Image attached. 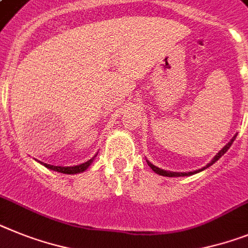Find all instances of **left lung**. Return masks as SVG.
Listing matches in <instances>:
<instances>
[{
	"label": "left lung",
	"mask_w": 248,
	"mask_h": 248,
	"mask_svg": "<svg viewBox=\"0 0 248 248\" xmlns=\"http://www.w3.org/2000/svg\"><path fill=\"white\" fill-rule=\"evenodd\" d=\"M236 137H237V134H234L233 137H232V139H231V140L228 141V143L225 145V147H223L221 150H219L218 153H217L215 156H213V159L211 160V162H209L206 167H203V168L198 169V170H193V172H187V173H186V172H185V173H182V172H170V170H166V169L158 168V167H156V166H154V164H152V163H150L149 160H147V163H148V166H149L150 168L153 169V170L156 173V174L164 175V177H186V175L196 174V173L202 172V170H204V169H207V168H208V167L212 166V164H215V163L217 162V160H218L219 158H221V156L223 155V154H225L228 149H230V147H231V145H232V143H233V141H234V139H236Z\"/></svg>",
	"instance_id": "8db88e82"
}]
</instances>
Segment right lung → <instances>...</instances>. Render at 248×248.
<instances>
[{"label":"right lung","mask_w":248,"mask_h":248,"mask_svg":"<svg viewBox=\"0 0 248 248\" xmlns=\"http://www.w3.org/2000/svg\"><path fill=\"white\" fill-rule=\"evenodd\" d=\"M96 155H98V154H95V155L93 156L92 159H89L88 162L81 163V164H79V166H74V167L51 166V164H46V163L41 162V160H37V162H39L40 164H42V166H44V167H46V168L51 169V170H55V172L63 173V174H76V173H81V172H84V170H86V169H88L89 167H90V164H92L93 160H94V158Z\"/></svg>","instance_id":"add662e5"}]
</instances>
